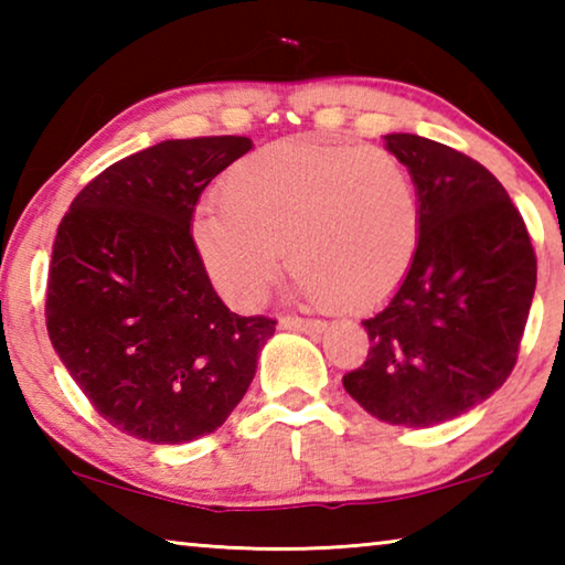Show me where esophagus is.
<instances>
[{"instance_id":"esophagus-1","label":"esophagus","mask_w":565,"mask_h":565,"mask_svg":"<svg viewBox=\"0 0 565 565\" xmlns=\"http://www.w3.org/2000/svg\"><path fill=\"white\" fill-rule=\"evenodd\" d=\"M279 323L284 329H294V331H321L327 327L321 319H301V317H281Z\"/></svg>"}]
</instances>
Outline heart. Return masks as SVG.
<instances>
[{
    "label": "heart",
    "instance_id": "heart-1",
    "mask_svg": "<svg viewBox=\"0 0 565 565\" xmlns=\"http://www.w3.org/2000/svg\"><path fill=\"white\" fill-rule=\"evenodd\" d=\"M420 212L414 177L381 147L289 139L228 171L222 204L194 218L206 271L236 306H256L284 262L296 291L366 306L414 262Z\"/></svg>",
    "mask_w": 565,
    "mask_h": 565
}]
</instances>
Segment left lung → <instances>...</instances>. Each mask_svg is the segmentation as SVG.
Returning <instances> with one entry per match:
<instances>
[{
	"label": "left lung",
	"instance_id": "obj_1",
	"mask_svg": "<svg viewBox=\"0 0 565 565\" xmlns=\"http://www.w3.org/2000/svg\"><path fill=\"white\" fill-rule=\"evenodd\" d=\"M414 177L418 246L384 309L363 319L371 349L343 376L359 406L394 426L466 414L511 376L535 291L523 216L489 169L416 134H386Z\"/></svg>",
	"mask_w": 565,
	"mask_h": 565
}]
</instances>
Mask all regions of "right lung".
<instances>
[{
  "label": "right lung",
  "instance_id": "right-lung-1",
  "mask_svg": "<svg viewBox=\"0 0 565 565\" xmlns=\"http://www.w3.org/2000/svg\"><path fill=\"white\" fill-rule=\"evenodd\" d=\"M248 149V137H196L137 151L94 177L56 228L46 331L121 434L186 444L216 431L274 337L276 319L218 299L191 236L202 191Z\"/></svg>",
  "mask_w": 565,
  "mask_h": 565
}]
</instances>
